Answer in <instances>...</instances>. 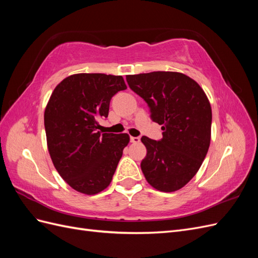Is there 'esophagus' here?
Wrapping results in <instances>:
<instances>
[{"label": "esophagus", "mask_w": 258, "mask_h": 258, "mask_svg": "<svg viewBox=\"0 0 258 258\" xmlns=\"http://www.w3.org/2000/svg\"><path fill=\"white\" fill-rule=\"evenodd\" d=\"M140 140H141V139H140V137H131L130 138V141L132 143H139Z\"/></svg>", "instance_id": "obj_1"}]
</instances>
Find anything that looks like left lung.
<instances>
[{"label": "left lung", "mask_w": 258, "mask_h": 258, "mask_svg": "<svg viewBox=\"0 0 258 258\" xmlns=\"http://www.w3.org/2000/svg\"><path fill=\"white\" fill-rule=\"evenodd\" d=\"M132 91L150 107L151 119L162 124V139L142 137L147 154L141 162L146 181L171 192L197 173L211 140L212 111L205 91L185 74L151 72L127 75Z\"/></svg>", "instance_id": "8db88e82"}]
</instances>
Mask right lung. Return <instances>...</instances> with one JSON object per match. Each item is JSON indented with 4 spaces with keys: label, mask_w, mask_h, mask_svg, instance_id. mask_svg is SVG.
I'll return each instance as SVG.
<instances>
[{
    "label": "right lung",
    "mask_w": 258,
    "mask_h": 258,
    "mask_svg": "<svg viewBox=\"0 0 258 258\" xmlns=\"http://www.w3.org/2000/svg\"><path fill=\"white\" fill-rule=\"evenodd\" d=\"M124 89L122 76L82 73L67 77L51 93L44 114L48 151L58 173L77 191L96 195L112 181L129 136L101 134L97 124Z\"/></svg>",
    "instance_id": "obj_1"
}]
</instances>
